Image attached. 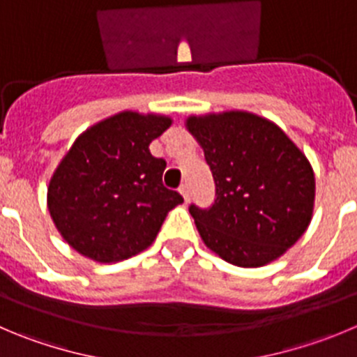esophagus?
Segmentation results:
<instances>
[{
	"label": "esophagus",
	"mask_w": 357,
	"mask_h": 357,
	"mask_svg": "<svg viewBox=\"0 0 357 357\" xmlns=\"http://www.w3.org/2000/svg\"><path fill=\"white\" fill-rule=\"evenodd\" d=\"M179 192H181V195H183V199H185V202H188V199H190L188 185H181V186H179Z\"/></svg>",
	"instance_id": "34e87169"
}]
</instances>
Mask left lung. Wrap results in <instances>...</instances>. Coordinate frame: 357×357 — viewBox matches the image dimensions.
I'll use <instances>...</instances> for the list:
<instances>
[{
  "instance_id": "obj_1",
  "label": "left lung",
  "mask_w": 357,
  "mask_h": 357,
  "mask_svg": "<svg viewBox=\"0 0 357 357\" xmlns=\"http://www.w3.org/2000/svg\"><path fill=\"white\" fill-rule=\"evenodd\" d=\"M186 128L215 179V202L188 208L206 246L241 268L284 255L314 211L315 178L306 156L275 123L250 112L190 116Z\"/></svg>"
}]
</instances>
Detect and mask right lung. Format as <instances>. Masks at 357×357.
<instances>
[{
    "label": "right lung",
    "mask_w": 357,
    "mask_h": 357,
    "mask_svg": "<svg viewBox=\"0 0 357 357\" xmlns=\"http://www.w3.org/2000/svg\"><path fill=\"white\" fill-rule=\"evenodd\" d=\"M171 118L125 111L79 135L52 174L47 206L65 241L96 262H119L155 241L183 197L163 186L149 153Z\"/></svg>",
    "instance_id": "add662e5"
}]
</instances>
